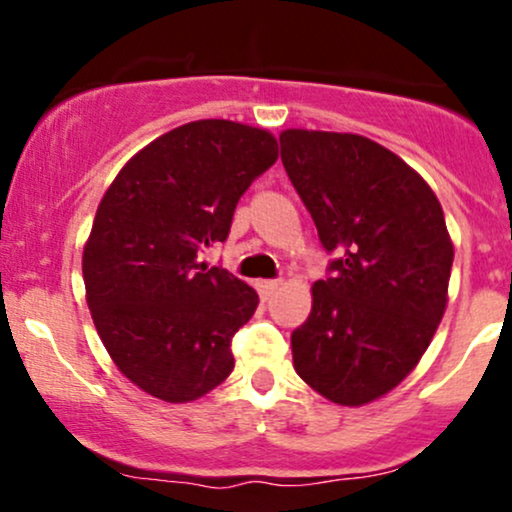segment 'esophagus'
<instances>
[{
    "mask_svg": "<svg viewBox=\"0 0 512 512\" xmlns=\"http://www.w3.org/2000/svg\"><path fill=\"white\" fill-rule=\"evenodd\" d=\"M279 284L281 281L279 279H264V281H257V291H260V296L264 298V301H267L269 296H272V293L279 289Z\"/></svg>",
    "mask_w": 512,
    "mask_h": 512,
    "instance_id": "34e87169",
    "label": "esophagus"
}]
</instances>
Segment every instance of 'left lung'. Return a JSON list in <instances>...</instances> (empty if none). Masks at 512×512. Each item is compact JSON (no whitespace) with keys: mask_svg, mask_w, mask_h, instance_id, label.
<instances>
[{"mask_svg":"<svg viewBox=\"0 0 512 512\" xmlns=\"http://www.w3.org/2000/svg\"><path fill=\"white\" fill-rule=\"evenodd\" d=\"M279 142L322 248L339 252L291 334L293 368L330 402L361 407L407 378L443 320L455 257L443 207L361 134L286 129Z\"/></svg>","mask_w":512,"mask_h":512,"instance_id":"left-lung-1","label":"left lung"}]
</instances>
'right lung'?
I'll return each instance as SVG.
<instances>
[{
    "label": "right lung",
    "mask_w": 512,
    "mask_h": 512,
    "mask_svg": "<svg viewBox=\"0 0 512 512\" xmlns=\"http://www.w3.org/2000/svg\"><path fill=\"white\" fill-rule=\"evenodd\" d=\"M276 156L267 129L187 122L129 158L98 204L81 262L93 325L120 373L163 402L231 375L233 334L260 298L199 255L228 238L238 199Z\"/></svg>",
    "instance_id": "add662e5"
}]
</instances>
